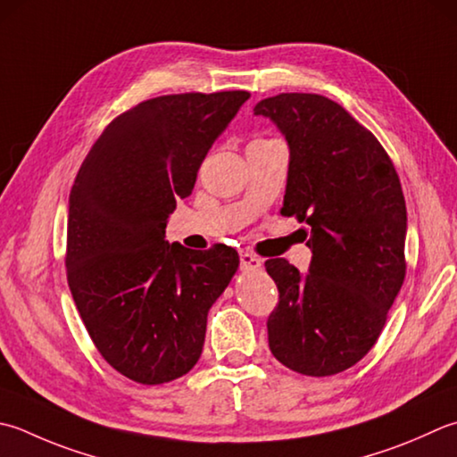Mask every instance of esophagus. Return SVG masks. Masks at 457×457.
I'll return each instance as SVG.
<instances>
[{
    "label": "esophagus",
    "instance_id": "esophagus-1",
    "mask_svg": "<svg viewBox=\"0 0 457 457\" xmlns=\"http://www.w3.org/2000/svg\"><path fill=\"white\" fill-rule=\"evenodd\" d=\"M239 263H241V267H244V270L255 271V270H259V267H262V259L255 257L252 252H247V249H244V252H239Z\"/></svg>",
    "mask_w": 457,
    "mask_h": 457
}]
</instances>
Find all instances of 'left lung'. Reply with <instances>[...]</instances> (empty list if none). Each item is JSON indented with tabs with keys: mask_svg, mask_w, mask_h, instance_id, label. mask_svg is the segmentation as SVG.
Masks as SVG:
<instances>
[{
	"mask_svg": "<svg viewBox=\"0 0 457 457\" xmlns=\"http://www.w3.org/2000/svg\"><path fill=\"white\" fill-rule=\"evenodd\" d=\"M289 145L281 213L311 228L307 275L267 259L279 291L267 319L277 361L305 377H330L359 362L386 323L406 277V202L377 137L341 104L315 93L259 101Z\"/></svg>",
	"mask_w": 457,
	"mask_h": 457,
	"instance_id": "obj_1",
	"label": "left lung"
}]
</instances>
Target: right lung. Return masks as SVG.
Returning <instances> with one entry per match:
<instances>
[{
  "label": "right lung",
  "mask_w": 457,
  "mask_h": 457,
  "mask_svg": "<svg viewBox=\"0 0 457 457\" xmlns=\"http://www.w3.org/2000/svg\"><path fill=\"white\" fill-rule=\"evenodd\" d=\"M247 91L148 98L103 130L69 195L67 281L96 351L140 384L198 362L208 311L237 271L234 247L192 252L164 239L213 142Z\"/></svg>",
  "instance_id": "right-lung-1"
}]
</instances>
